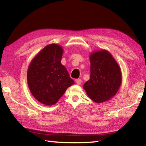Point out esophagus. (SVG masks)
<instances>
[{
  "label": "esophagus",
  "mask_w": 146,
  "mask_h": 146,
  "mask_svg": "<svg viewBox=\"0 0 146 146\" xmlns=\"http://www.w3.org/2000/svg\"><path fill=\"white\" fill-rule=\"evenodd\" d=\"M75 81H76V84H78V85H80V84L82 83V80H81L80 78H78V79H76V80Z\"/></svg>",
  "instance_id": "esophagus-1"
}]
</instances>
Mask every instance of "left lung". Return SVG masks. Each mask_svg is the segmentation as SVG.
Listing matches in <instances>:
<instances>
[{"label":"left lung","mask_w":146,"mask_h":146,"mask_svg":"<svg viewBox=\"0 0 146 146\" xmlns=\"http://www.w3.org/2000/svg\"><path fill=\"white\" fill-rule=\"evenodd\" d=\"M91 75L90 80L83 86L91 100L102 103L112 98L122 84L120 66L108 51H95L90 55Z\"/></svg>","instance_id":"8db88e82"}]
</instances>
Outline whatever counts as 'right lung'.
Returning a JSON list of instances; mask_svg holds the SVG:
<instances>
[{
  "instance_id": "add662e5",
  "label": "right lung",
  "mask_w": 146,
  "mask_h": 146,
  "mask_svg": "<svg viewBox=\"0 0 146 146\" xmlns=\"http://www.w3.org/2000/svg\"><path fill=\"white\" fill-rule=\"evenodd\" d=\"M64 49L56 44L46 46L32 59L27 80L32 95L46 106L55 104L66 90L75 84L61 64Z\"/></svg>"
}]
</instances>
